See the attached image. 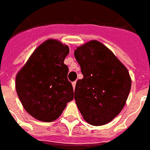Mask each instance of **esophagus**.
I'll return each instance as SVG.
<instances>
[{
	"mask_svg": "<svg viewBox=\"0 0 150 150\" xmlns=\"http://www.w3.org/2000/svg\"><path fill=\"white\" fill-rule=\"evenodd\" d=\"M75 86H76V81H74V82H72L73 88H75Z\"/></svg>",
	"mask_w": 150,
	"mask_h": 150,
	"instance_id": "34e87169",
	"label": "esophagus"
}]
</instances>
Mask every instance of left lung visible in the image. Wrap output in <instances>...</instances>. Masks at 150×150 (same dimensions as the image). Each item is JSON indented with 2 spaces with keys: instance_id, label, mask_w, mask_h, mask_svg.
Returning <instances> with one entry per match:
<instances>
[{
  "instance_id": "left-lung-1",
  "label": "left lung",
  "mask_w": 150,
  "mask_h": 150,
  "mask_svg": "<svg viewBox=\"0 0 150 150\" xmlns=\"http://www.w3.org/2000/svg\"><path fill=\"white\" fill-rule=\"evenodd\" d=\"M83 79H79L75 100L83 119L92 126H103L119 115L131 89L126 67L100 41L92 40L74 52Z\"/></svg>"
}]
</instances>
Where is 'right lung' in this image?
Instances as JSON below:
<instances>
[{"instance_id": "add662e5", "label": "right lung", "mask_w": 150, "mask_h": 150, "mask_svg": "<svg viewBox=\"0 0 150 150\" xmlns=\"http://www.w3.org/2000/svg\"><path fill=\"white\" fill-rule=\"evenodd\" d=\"M69 46L56 39L41 43L17 73L15 88L24 109L35 119L53 122L74 98L69 68Z\"/></svg>"}]
</instances>
